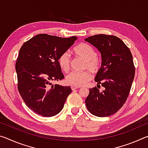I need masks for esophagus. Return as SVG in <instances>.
Masks as SVG:
<instances>
[{"label": "esophagus", "instance_id": "34e87169", "mask_svg": "<svg viewBox=\"0 0 148 148\" xmlns=\"http://www.w3.org/2000/svg\"><path fill=\"white\" fill-rule=\"evenodd\" d=\"M79 87H74V86H71V89L72 90H75V89H78Z\"/></svg>", "mask_w": 148, "mask_h": 148}]
</instances>
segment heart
<instances>
[{
    "mask_svg": "<svg viewBox=\"0 0 148 148\" xmlns=\"http://www.w3.org/2000/svg\"><path fill=\"white\" fill-rule=\"evenodd\" d=\"M73 52L75 55L84 59L85 61L84 69L89 70L92 73L99 72L101 68V62L97 58V52L93 47L89 44L81 43L74 47ZM58 64L62 72L67 73L71 69V60L68 52H64L60 55L58 58ZM91 79V74L89 71L83 72H72L65 78V82L69 86L80 87L84 86Z\"/></svg>",
    "mask_w": 148,
    "mask_h": 148,
    "instance_id": "1",
    "label": "heart"
}]
</instances>
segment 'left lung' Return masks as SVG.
<instances>
[{
    "label": "left lung",
    "mask_w": 148,
    "mask_h": 148,
    "mask_svg": "<svg viewBox=\"0 0 148 148\" xmlns=\"http://www.w3.org/2000/svg\"><path fill=\"white\" fill-rule=\"evenodd\" d=\"M85 40L96 47L102 57V66L95 79L98 85L89 89L86 107L95 116H111L123 106L129 95L135 74L131 52L114 35L95 34ZM100 84L105 87L102 92Z\"/></svg>",
    "instance_id": "8db88e82"
}]
</instances>
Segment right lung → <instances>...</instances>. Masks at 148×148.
Wrapping results in <instances>:
<instances>
[{
  "mask_svg": "<svg viewBox=\"0 0 148 148\" xmlns=\"http://www.w3.org/2000/svg\"><path fill=\"white\" fill-rule=\"evenodd\" d=\"M76 39L40 34L20 49L16 63L17 89L25 103L36 114L54 116L63 108L72 89L52 82L64 78L58 58Z\"/></svg>",
  "mask_w": 148,
  "mask_h": 148,
  "instance_id": "1",
  "label": "right lung"
}]
</instances>
